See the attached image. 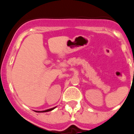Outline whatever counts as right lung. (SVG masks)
Here are the masks:
<instances>
[{
	"label": "right lung",
	"instance_id": "1",
	"mask_svg": "<svg viewBox=\"0 0 134 134\" xmlns=\"http://www.w3.org/2000/svg\"><path fill=\"white\" fill-rule=\"evenodd\" d=\"M55 107H53V108L45 110V111H35V112H38V113H43V112H48V111H52V110H53V109H55Z\"/></svg>",
	"mask_w": 134,
	"mask_h": 134
}]
</instances>
